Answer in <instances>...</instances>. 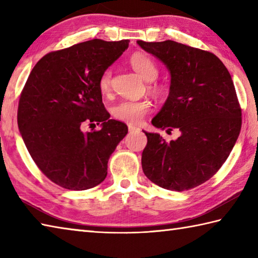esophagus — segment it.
I'll return each mask as SVG.
<instances>
[{
    "label": "esophagus",
    "mask_w": 258,
    "mask_h": 258,
    "mask_svg": "<svg viewBox=\"0 0 258 258\" xmlns=\"http://www.w3.org/2000/svg\"><path fill=\"white\" fill-rule=\"evenodd\" d=\"M128 132H130V133L140 132V128L136 127V126H134V125H128Z\"/></svg>",
    "instance_id": "34e87169"
}]
</instances>
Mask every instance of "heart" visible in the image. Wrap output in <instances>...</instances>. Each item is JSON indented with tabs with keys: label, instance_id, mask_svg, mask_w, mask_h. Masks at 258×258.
Listing matches in <instances>:
<instances>
[{
	"label": "heart",
	"instance_id": "obj_1",
	"mask_svg": "<svg viewBox=\"0 0 258 258\" xmlns=\"http://www.w3.org/2000/svg\"><path fill=\"white\" fill-rule=\"evenodd\" d=\"M130 63L132 68L146 82H153L158 77L159 68L155 61L145 52H135L130 58ZM98 89L102 95L106 96L110 92L112 87V70L105 69L98 78ZM152 89H158L159 86L152 84L150 86ZM152 108V103L149 99L138 100H122L114 105L110 112L113 117L119 122L127 124H139L143 120L146 115Z\"/></svg>",
	"mask_w": 258,
	"mask_h": 258
}]
</instances>
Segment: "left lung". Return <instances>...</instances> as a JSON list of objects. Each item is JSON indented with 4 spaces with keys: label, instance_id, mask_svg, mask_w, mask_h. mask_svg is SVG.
Instances as JSON below:
<instances>
[{
    "label": "left lung",
    "instance_id": "1",
    "mask_svg": "<svg viewBox=\"0 0 258 258\" xmlns=\"http://www.w3.org/2000/svg\"><path fill=\"white\" fill-rule=\"evenodd\" d=\"M138 44L166 64L170 94L152 119L161 130L178 128L180 138L166 141L144 132V174L163 189L196 188L218 172L241 128V108L231 76L213 52L165 40Z\"/></svg>",
    "mask_w": 258,
    "mask_h": 258
}]
</instances>
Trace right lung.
<instances>
[{
	"label": "right lung",
	"instance_id": "1",
	"mask_svg": "<svg viewBox=\"0 0 258 258\" xmlns=\"http://www.w3.org/2000/svg\"><path fill=\"white\" fill-rule=\"evenodd\" d=\"M128 43L94 39L49 52L35 63L20 95L24 144L40 171L64 189L103 182L110 154L127 134V125L109 119L97 83ZM86 122H102V128L85 135Z\"/></svg>",
	"mask_w": 258,
	"mask_h": 258
}]
</instances>
